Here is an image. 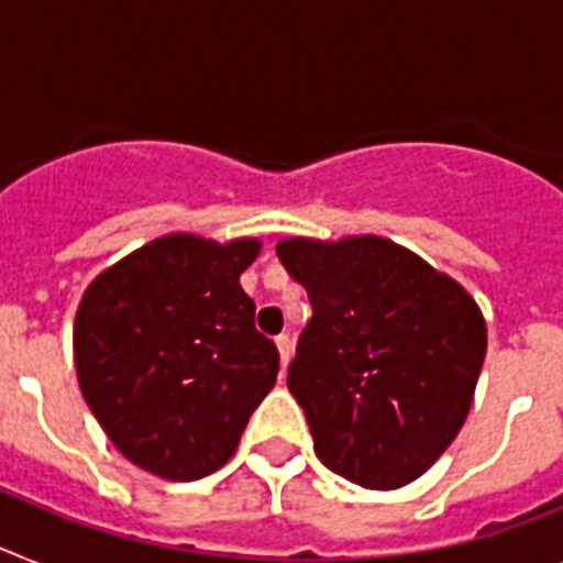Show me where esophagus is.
<instances>
[{
	"label": "esophagus",
	"instance_id": "esophagus-1",
	"mask_svg": "<svg viewBox=\"0 0 563 563\" xmlns=\"http://www.w3.org/2000/svg\"><path fill=\"white\" fill-rule=\"evenodd\" d=\"M274 343H277V352H280L283 372H286V366H289V361H291V354H295V343H291L289 334H280V338L274 340Z\"/></svg>",
	"mask_w": 563,
	"mask_h": 563
}]
</instances>
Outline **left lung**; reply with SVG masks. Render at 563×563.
I'll use <instances>...</instances> for the list:
<instances>
[{
    "instance_id": "left-lung-1",
    "label": "left lung",
    "mask_w": 563,
    "mask_h": 563,
    "mask_svg": "<svg viewBox=\"0 0 563 563\" xmlns=\"http://www.w3.org/2000/svg\"><path fill=\"white\" fill-rule=\"evenodd\" d=\"M277 257L311 300L289 391L314 452L366 489H398L446 452L486 354L475 297L377 234L289 238Z\"/></svg>"
}]
</instances>
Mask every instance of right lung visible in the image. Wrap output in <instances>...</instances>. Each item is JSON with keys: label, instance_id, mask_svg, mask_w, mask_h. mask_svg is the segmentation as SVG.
I'll return each mask as SVG.
<instances>
[{"label": "right lung", "instance_id": "right-lung-1", "mask_svg": "<svg viewBox=\"0 0 563 563\" xmlns=\"http://www.w3.org/2000/svg\"><path fill=\"white\" fill-rule=\"evenodd\" d=\"M257 238L174 231L91 280L74 320L85 404L131 464L165 481L206 478L238 452L280 354L254 329L240 274Z\"/></svg>", "mask_w": 563, "mask_h": 563}]
</instances>
